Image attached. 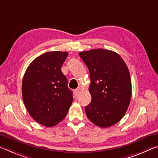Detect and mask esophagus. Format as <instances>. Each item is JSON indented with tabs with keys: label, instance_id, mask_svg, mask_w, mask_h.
<instances>
[{
	"label": "esophagus",
	"instance_id": "1",
	"mask_svg": "<svg viewBox=\"0 0 158 158\" xmlns=\"http://www.w3.org/2000/svg\"><path fill=\"white\" fill-rule=\"evenodd\" d=\"M79 89H75L74 90V95L75 96H77L78 95V94H79Z\"/></svg>",
	"mask_w": 158,
	"mask_h": 158
}]
</instances>
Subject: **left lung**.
<instances>
[{
    "label": "left lung",
    "instance_id": "8db88e82",
    "mask_svg": "<svg viewBox=\"0 0 158 158\" xmlns=\"http://www.w3.org/2000/svg\"><path fill=\"white\" fill-rule=\"evenodd\" d=\"M90 73L91 102L85 107L90 121L108 127L121 121L132 95L129 69L121 56L110 50L91 49L79 52Z\"/></svg>",
    "mask_w": 158,
    "mask_h": 158
}]
</instances>
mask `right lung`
<instances>
[{
    "mask_svg": "<svg viewBox=\"0 0 158 158\" xmlns=\"http://www.w3.org/2000/svg\"><path fill=\"white\" fill-rule=\"evenodd\" d=\"M68 53L50 52L32 61L22 81V97L35 121L53 127L66 116L73 101L68 79L61 71Z\"/></svg>",
    "mask_w": 158,
    "mask_h": 158,
    "instance_id": "right-lung-1",
    "label": "right lung"
}]
</instances>
